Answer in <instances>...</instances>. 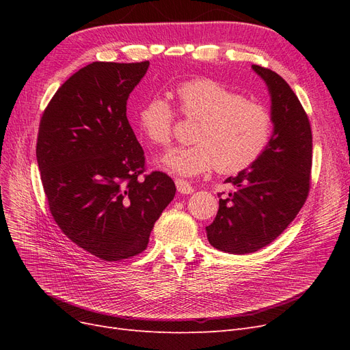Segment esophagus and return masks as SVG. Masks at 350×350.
<instances>
[{
	"label": "esophagus",
	"instance_id": "esophagus-1",
	"mask_svg": "<svg viewBox=\"0 0 350 350\" xmlns=\"http://www.w3.org/2000/svg\"><path fill=\"white\" fill-rule=\"evenodd\" d=\"M175 184H176V188H178V191L181 193V194H191V193H194V188H193V185L189 184L188 181H185V179H175Z\"/></svg>",
	"mask_w": 350,
	"mask_h": 350
}]
</instances>
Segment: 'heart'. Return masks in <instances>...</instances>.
Segmentation results:
<instances>
[{
  "mask_svg": "<svg viewBox=\"0 0 350 350\" xmlns=\"http://www.w3.org/2000/svg\"><path fill=\"white\" fill-rule=\"evenodd\" d=\"M179 111L197 121L193 146L176 147L161 165L178 175L194 176L216 166L221 174L250 167L267 149L273 134V115L266 105L213 79L196 77L178 84ZM176 113L163 96L150 98L139 111V129L147 140L169 146Z\"/></svg>",
  "mask_w": 350,
  "mask_h": 350,
  "instance_id": "heart-1",
  "label": "heart"
}]
</instances>
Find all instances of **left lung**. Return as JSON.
Returning a JSON list of instances; mask_svg holds the SVG:
<instances>
[{"label":"left lung","mask_w":350,"mask_h":350,"mask_svg":"<svg viewBox=\"0 0 350 350\" xmlns=\"http://www.w3.org/2000/svg\"><path fill=\"white\" fill-rule=\"evenodd\" d=\"M271 96L274 130L264 153L226 184L234 189L219 198L208 242L230 254H251L269 245L299 213L311 187L312 133L298 96L278 72L252 66ZM220 197V196H219Z\"/></svg>","instance_id":"8db88e82"}]
</instances>
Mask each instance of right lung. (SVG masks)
<instances>
[{
  "mask_svg": "<svg viewBox=\"0 0 350 350\" xmlns=\"http://www.w3.org/2000/svg\"><path fill=\"white\" fill-rule=\"evenodd\" d=\"M149 61L92 62L62 84L42 113L36 159L51 215L92 256L120 261L143 252L176 193L146 159L126 100Z\"/></svg>",
  "mask_w": 350,
  "mask_h": 350,
  "instance_id": "1",
  "label": "right lung"
}]
</instances>
